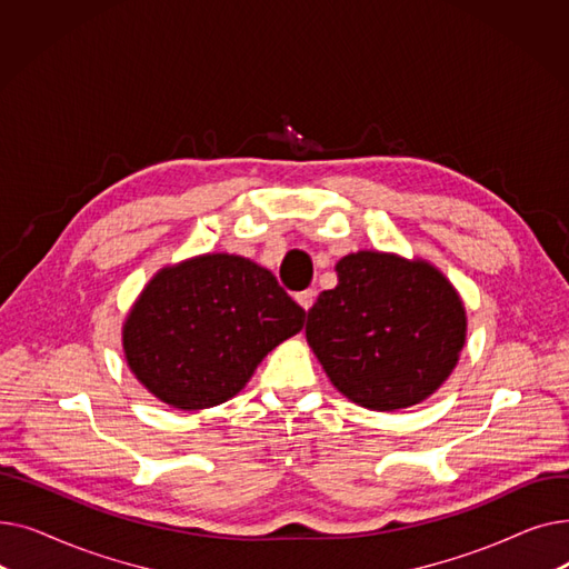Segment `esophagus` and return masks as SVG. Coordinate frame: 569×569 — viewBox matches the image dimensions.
<instances>
[{
	"instance_id": "1",
	"label": "esophagus",
	"mask_w": 569,
	"mask_h": 569,
	"mask_svg": "<svg viewBox=\"0 0 569 569\" xmlns=\"http://www.w3.org/2000/svg\"><path fill=\"white\" fill-rule=\"evenodd\" d=\"M297 302H300V307H302L305 311H309V309L313 307V302H316V290L309 288V290L297 292Z\"/></svg>"
}]
</instances>
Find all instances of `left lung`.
<instances>
[{"mask_svg":"<svg viewBox=\"0 0 569 569\" xmlns=\"http://www.w3.org/2000/svg\"><path fill=\"white\" fill-rule=\"evenodd\" d=\"M309 309L307 341L352 403L392 412L431 397L466 343V309L427 260L357 251Z\"/></svg>","mask_w":569,"mask_h":569,"instance_id":"left-lung-1","label":"left lung"}]
</instances>
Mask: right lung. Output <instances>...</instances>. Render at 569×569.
Listing matches in <instances>:
<instances>
[{"label": "right lung", "instance_id": "add662e5", "mask_svg": "<svg viewBox=\"0 0 569 569\" xmlns=\"http://www.w3.org/2000/svg\"><path fill=\"white\" fill-rule=\"evenodd\" d=\"M307 311L269 269L228 253L184 260L144 286L122 343L133 376L172 408L234 397L262 357L305 327Z\"/></svg>", "mask_w": 569, "mask_h": 569}]
</instances>
